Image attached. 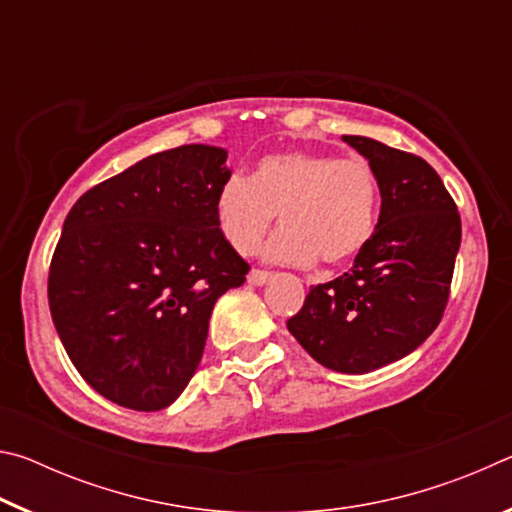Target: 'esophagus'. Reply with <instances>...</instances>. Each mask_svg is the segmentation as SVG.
Listing matches in <instances>:
<instances>
[{"label": "esophagus", "mask_w": 512, "mask_h": 512, "mask_svg": "<svg viewBox=\"0 0 512 512\" xmlns=\"http://www.w3.org/2000/svg\"><path fill=\"white\" fill-rule=\"evenodd\" d=\"M271 271H262V268H253V271L248 273V282L255 284V287H262L268 280H271Z\"/></svg>", "instance_id": "obj_1"}]
</instances>
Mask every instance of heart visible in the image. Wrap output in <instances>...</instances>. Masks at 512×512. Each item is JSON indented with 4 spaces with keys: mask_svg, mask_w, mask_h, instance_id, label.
Returning a JSON list of instances; mask_svg holds the SVG:
<instances>
[{
    "mask_svg": "<svg viewBox=\"0 0 512 512\" xmlns=\"http://www.w3.org/2000/svg\"><path fill=\"white\" fill-rule=\"evenodd\" d=\"M275 214L284 228L266 248L268 259L309 266L343 264L375 235L379 180L363 158H334L316 151L273 153L255 164L250 178L221 185L214 216L228 244L253 255Z\"/></svg>",
    "mask_w": 512,
    "mask_h": 512,
    "instance_id": "1",
    "label": "heart"
}]
</instances>
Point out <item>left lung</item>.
Masks as SVG:
<instances>
[{"label":"left lung","instance_id":"obj_1","mask_svg":"<svg viewBox=\"0 0 512 512\" xmlns=\"http://www.w3.org/2000/svg\"><path fill=\"white\" fill-rule=\"evenodd\" d=\"M379 180L375 235L348 273L311 287L287 320L320 366L363 375L411 354L445 314L461 214L429 162L370 137L343 135Z\"/></svg>","mask_w":512,"mask_h":512}]
</instances>
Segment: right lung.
Returning a JSON list of instances; mask_svg holds the SVG:
<instances>
[{
  "mask_svg": "<svg viewBox=\"0 0 512 512\" xmlns=\"http://www.w3.org/2000/svg\"><path fill=\"white\" fill-rule=\"evenodd\" d=\"M219 146L185 144L88 189L49 266L56 332L106 400L160 411L201 363L214 302L250 266L223 237L214 201L230 178Z\"/></svg>",
  "mask_w": 512,
  "mask_h": 512,
  "instance_id": "obj_1",
  "label": "right lung"
}]
</instances>
